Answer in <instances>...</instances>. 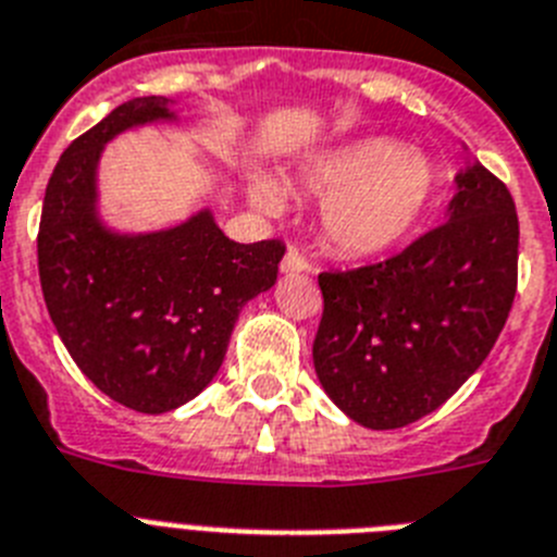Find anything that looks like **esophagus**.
Segmentation results:
<instances>
[{
    "label": "esophagus",
    "instance_id": "1",
    "mask_svg": "<svg viewBox=\"0 0 557 557\" xmlns=\"http://www.w3.org/2000/svg\"><path fill=\"white\" fill-rule=\"evenodd\" d=\"M280 269H283V271H308V269H311V263H308V257L302 255L297 246H288V251H286V257H283Z\"/></svg>",
    "mask_w": 557,
    "mask_h": 557
}]
</instances>
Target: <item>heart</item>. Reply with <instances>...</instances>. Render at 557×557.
I'll return each mask as SVG.
<instances>
[{
    "mask_svg": "<svg viewBox=\"0 0 557 557\" xmlns=\"http://www.w3.org/2000/svg\"><path fill=\"white\" fill-rule=\"evenodd\" d=\"M306 186L322 195V232L345 255H373L408 235L433 191V170L422 156L391 138L348 144L308 170ZM255 203L283 209V191L257 177Z\"/></svg>",
    "mask_w": 557,
    "mask_h": 557,
    "instance_id": "1",
    "label": "heart"
}]
</instances>
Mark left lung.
Instances as JSON below:
<instances>
[{
    "mask_svg": "<svg viewBox=\"0 0 557 557\" xmlns=\"http://www.w3.org/2000/svg\"><path fill=\"white\" fill-rule=\"evenodd\" d=\"M317 280L325 394L366 428H405L445 405L502 334L518 288L512 195L475 163L459 175L445 223L387 260Z\"/></svg>",
    "mask_w": 557,
    "mask_h": 557,
    "instance_id": "left-lung-1",
    "label": "left lung"
}]
</instances>
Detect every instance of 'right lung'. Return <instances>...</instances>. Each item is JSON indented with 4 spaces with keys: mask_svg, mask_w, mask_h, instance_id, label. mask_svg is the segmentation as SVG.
<instances>
[{
    "mask_svg": "<svg viewBox=\"0 0 557 557\" xmlns=\"http://www.w3.org/2000/svg\"><path fill=\"white\" fill-rule=\"evenodd\" d=\"M170 119L166 98L124 101L78 135L45 191L39 280L64 348L101 394L138 413H166L214 380L240 308L274 286L283 240L235 243L195 214L141 237L96 221V161L121 129Z\"/></svg>",
    "mask_w": 557,
    "mask_h": 557,
    "instance_id": "1",
    "label": "right lung"
}]
</instances>
